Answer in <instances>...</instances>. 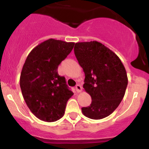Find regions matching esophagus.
Wrapping results in <instances>:
<instances>
[{"label": "esophagus", "instance_id": "esophagus-1", "mask_svg": "<svg viewBox=\"0 0 149 149\" xmlns=\"http://www.w3.org/2000/svg\"><path fill=\"white\" fill-rule=\"evenodd\" d=\"M76 91H77L78 93L81 92V91H82V87H81V86L79 85V84H77V85L76 86Z\"/></svg>", "mask_w": 149, "mask_h": 149}]
</instances>
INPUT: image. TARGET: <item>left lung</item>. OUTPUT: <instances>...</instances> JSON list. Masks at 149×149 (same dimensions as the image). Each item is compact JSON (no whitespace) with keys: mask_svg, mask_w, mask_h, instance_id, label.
Returning <instances> with one entry per match:
<instances>
[{"mask_svg":"<svg viewBox=\"0 0 149 149\" xmlns=\"http://www.w3.org/2000/svg\"><path fill=\"white\" fill-rule=\"evenodd\" d=\"M74 53L85 73L84 88L91 97L82 113L94 120L109 116L119 106L127 86L126 70L119 57L97 41L76 43Z\"/></svg>","mask_w":149,"mask_h":149,"instance_id":"8db88e82","label":"left lung"}]
</instances>
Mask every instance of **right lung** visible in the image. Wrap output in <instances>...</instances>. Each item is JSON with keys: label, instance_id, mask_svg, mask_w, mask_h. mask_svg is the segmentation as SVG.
<instances>
[{"label": "right lung", "instance_id": "1", "mask_svg": "<svg viewBox=\"0 0 149 149\" xmlns=\"http://www.w3.org/2000/svg\"><path fill=\"white\" fill-rule=\"evenodd\" d=\"M74 44L49 39L36 46L25 61L20 76L22 95L31 112L41 120L61 119L73 95L65 77L58 73V68Z\"/></svg>", "mask_w": 149, "mask_h": 149}]
</instances>
